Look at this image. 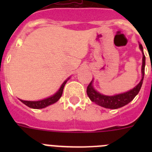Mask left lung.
<instances>
[{"label":"left lung","instance_id":"obj_1","mask_svg":"<svg viewBox=\"0 0 152 152\" xmlns=\"http://www.w3.org/2000/svg\"><path fill=\"white\" fill-rule=\"evenodd\" d=\"M139 49L142 52V79L139 83L135 86V88L131 89L130 91H126L125 93L113 95V96H108L100 94V92L96 91L93 86V81L91 80L89 85L87 88V94L89 96L90 100L95 103L97 105L103 107L107 109H118L123 107L128 104L129 103L133 100L135 96L139 94L141 88H142L143 79L145 75V56L143 52V47L142 44L139 43Z\"/></svg>","mask_w":152,"mask_h":152}]
</instances>
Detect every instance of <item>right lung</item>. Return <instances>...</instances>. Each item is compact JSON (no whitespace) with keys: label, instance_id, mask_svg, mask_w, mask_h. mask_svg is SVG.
<instances>
[{"label":"right lung","instance_id":"obj_1","mask_svg":"<svg viewBox=\"0 0 152 152\" xmlns=\"http://www.w3.org/2000/svg\"><path fill=\"white\" fill-rule=\"evenodd\" d=\"M70 79V77H68L66 80H64V82L62 83V84L61 85L60 88L58 89V91L53 94L52 96H49V97L45 98L43 100H36V101H29V100H23L19 99L23 103H24L25 105H26L27 107H30V108L33 109H42L45 108V107H48L49 105H52L53 103H56L58 100H59L61 98V95H62L63 93V89H64V87L65 85V84L67 83L68 80Z\"/></svg>","mask_w":152,"mask_h":152}]
</instances>
